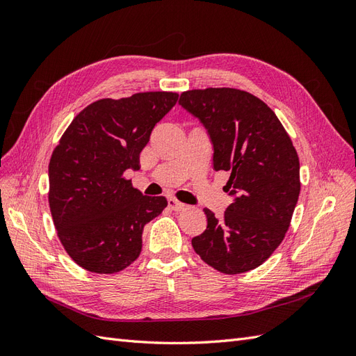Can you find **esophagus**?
I'll use <instances>...</instances> for the list:
<instances>
[{
    "label": "esophagus",
    "instance_id": "obj_1",
    "mask_svg": "<svg viewBox=\"0 0 356 356\" xmlns=\"http://www.w3.org/2000/svg\"><path fill=\"white\" fill-rule=\"evenodd\" d=\"M168 204H169V208L170 209H174V211H184V209H187L188 207L186 203H182V202H178L177 199H169L168 200Z\"/></svg>",
    "mask_w": 356,
    "mask_h": 356
}]
</instances>
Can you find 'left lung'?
<instances>
[{
	"mask_svg": "<svg viewBox=\"0 0 356 356\" xmlns=\"http://www.w3.org/2000/svg\"><path fill=\"white\" fill-rule=\"evenodd\" d=\"M179 105L207 129L215 170H229L233 202L191 239L196 254L225 275L261 266L281 245L300 195V161L276 114L257 96L230 88L188 90Z\"/></svg>",
	"mask_w": 356,
	"mask_h": 356,
	"instance_id": "8db88e82",
	"label": "left lung"
}]
</instances>
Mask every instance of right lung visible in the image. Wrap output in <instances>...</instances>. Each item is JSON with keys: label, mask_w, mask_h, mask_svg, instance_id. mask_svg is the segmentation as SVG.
<instances>
[{"label": "right lung", "mask_w": 356, "mask_h": 356, "mask_svg": "<svg viewBox=\"0 0 356 356\" xmlns=\"http://www.w3.org/2000/svg\"><path fill=\"white\" fill-rule=\"evenodd\" d=\"M178 101L172 92L101 99L74 118L49 165V203L72 260L95 273H117L141 254L145 224L166 207L124 179L154 126Z\"/></svg>", "instance_id": "right-lung-1"}]
</instances>
